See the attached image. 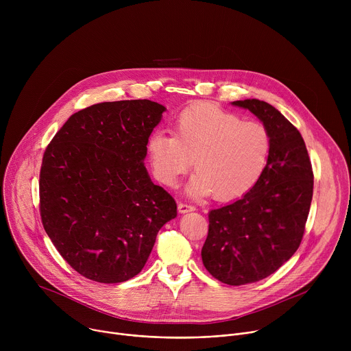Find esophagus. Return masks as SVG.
I'll list each match as a JSON object with an SVG mask.
<instances>
[{
    "mask_svg": "<svg viewBox=\"0 0 351 351\" xmlns=\"http://www.w3.org/2000/svg\"><path fill=\"white\" fill-rule=\"evenodd\" d=\"M178 210H179L180 214H184V213L194 211V206L187 204V203H179V204H178Z\"/></svg>",
    "mask_w": 351,
    "mask_h": 351,
    "instance_id": "1",
    "label": "esophagus"
}]
</instances>
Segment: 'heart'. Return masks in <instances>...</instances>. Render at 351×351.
Instances as JSON below:
<instances>
[{
    "mask_svg": "<svg viewBox=\"0 0 351 351\" xmlns=\"http://www.w3.org/2000/svg\"><path fill=\"white\" fill-rule=\"evenodd\" d=\"M172 132H154L147 140L153 173L162 184L175 186L194 160L190 193L233 202L253 190L267 169L271 136L257 121L197 103L173 118Z\"/></svg>",
    "mask_w": 351,
    "mask_h": 351,
    "instance_id": "obj_1",
    "label": "heart"
}]
</instances>
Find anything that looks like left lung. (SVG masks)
I'll return each mask as SVG.
<instances>
[{
    "instance_id": "8db88e82",
    "label": "left lung",
    "mask_w": 351,
    "mask_h": 351,
    "mask_svg": "<svg viewBox=\"0 0 351 351\" xmlns=\"http://www.w3.org/2000/svg\"><path fill=\"white\" fill-rule=\"evenodd\" d=\"M232 104L258 117L271 136L260 182L208 214L203 264L219 282L240 286L269 276L295 253L311 207L314 173L302 134L276 108L256 98Z\"/></svg>"
}]
</instances>
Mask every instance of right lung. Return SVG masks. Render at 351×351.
Segmentation results:
<instances>
[{"instance_id":"add662e5","label":"right lung","mask_w":351,"mask_h":351,"mask_svg":"<svg viewBox=\"0 0 351 351\" xmlns=\"http://www.w3.org/2000/svg\"><path fill=\"white\" fill-rule=\"evenodd\" d=\"M165 107L149 99L99 103L73 114L45 148L40 217L61 257L82 276L119 283L148 260L175 198L144 167Z\"/></svg>"}]
</instances>
